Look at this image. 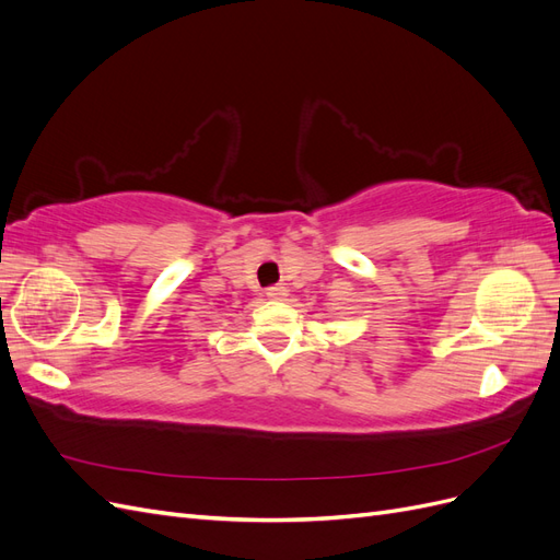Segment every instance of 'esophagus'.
Here are the masks:
<instances>
[{
    "instance_id": "1",
    "label": "esophagus",
    "mask_w": 560,
    "mask_h": 560,
    "mask_svg": "<svg viewBox=\"0 0 560 560\" xmlns=\"http://www.w3.org/2000/svg\"><path fill=\"white\" fill-rule=\"evenodd\" d=\"M266 296H268V299H278V301H282V299L287 296V287H282V284L268 287V290H266Z\"/></svg>"
}]
</instances>
